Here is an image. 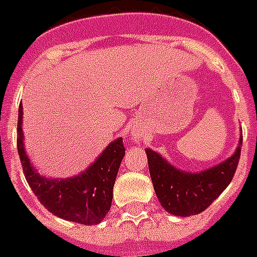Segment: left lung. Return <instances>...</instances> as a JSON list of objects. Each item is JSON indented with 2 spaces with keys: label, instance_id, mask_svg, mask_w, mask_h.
Segmentation results:
<instances>
[{
  "label": "left lung",
  "instance_id": "8db88e82",
  "mask_svg": "<svg viewBox=\"0 0 257 257\" xmlns=\"http://www.w3.org/2000/svg\"><path fill=\"white\" fill-rule=\"evenodd\" d=\"M241 146L242 136L237 150L229 159L197 174L179 171L159 154L147 148L151 179L162 206L168 213L181 217L202 213L232 182L237 170Z\"/></svg>",
  "mask_w": 257,
  "mask_h": 257
}]
</instances>
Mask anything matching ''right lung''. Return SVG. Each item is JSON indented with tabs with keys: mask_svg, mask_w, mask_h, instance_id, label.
Instances as JSON below:
<instances>
[{
	"mask_svg": "<svg viewBox=\"0 0 257 257\" xmlns=\"http://www.w3.org/2000/svg\"><path fill=\"white\" fill-rule=\"evenodd\" d=\"M23 107H19L17 151L29 187L52 214L78 224L95 225L105 218L113 199L115 176L125 155L122 139H117L79 175L67 179H46L32 167L23 142Z\"/></svg>",
	"mask_w": 257,
	"mask_h": 257,
	"instance_id": "obj_1",
	"label": "right lung"
}]
</instances>
